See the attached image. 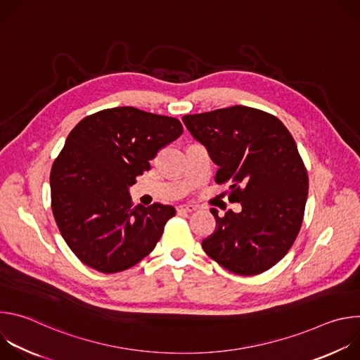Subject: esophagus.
<instances>
[{"instance_id": "esophagus-1", "label": "esophagus", "mask_w": 360, "mask_h": 360, "mask_svg": "<svg viewBox=\"0 0 360 360\" xmlns=\"http://www.w3.org/2000/svg\"><path fill=\"white\" fill-rule=\"evenodd\" d=\"M193 211H196V207H193V205H181L176 208L178 214H191Z\"/></svg>"}]
</instances>
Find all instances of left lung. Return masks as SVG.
<instances>
[{
	"mask_svg": "<svg viewBox=\"0 0 360 360\" xmlns=\"http://www.w3.org/2000/svg\"><path fill=\"white\" fill-rule=\"evenodd\" d=\"M184 124L219 167L217 184L228 185L232 210L202 240L210 258L225 269L258 275L276 265L292 248L304 215L309 189L306 167L288 128L272 114L235 105L184 115Z\"/></svg>",
	"mask_w": 360,
	"mask_h": 360,
	"instance_id": "8db88e82",
	"label": "left lung"
}]
</instances>
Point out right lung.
<instances>
[{
	"mask_svg": "<svg viewBox=\"0 0 360 360\" xmlns=\"http://www.w3.org/2000/svg\"><path fill=\"white\" fill-rule=\"evenodd\" d=\"M182 132L179 120L134 107L98 111L70 132L51 168V208L82 264L117 274L153 250L175 208L132 207L128 188Z\"/></svg>",
	"mask_w": 360,
	"mask_h": 360,
	"instance_id": "add662e5",
	"label": "right lung"
}]
</instances>
